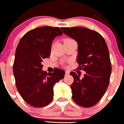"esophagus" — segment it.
I'll list each match as a JSON object with an SVG mask.
<instances>
[{
	"label": "esophagus",
	"instance_id": "34e87169",
	"mask_svg": "<svg viewBox=\"0 0 124 124\" xmlns=\"http://www.w3.org/2000/svg\"><path fill=\"white\" fill-rule=\"evenodd\" d=\"M65 74H66V75H67L69 74V72L68 71H66V72H65Z\"/></svg>",
	"mask_w": 124,
	"mask_h": 124
}]
</instances>
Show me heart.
<instances>
[{
    "mask_svg": "<svg viewBox=\"0 0 124 124\" xmlns=\"http://www.w3.org/2000/svg\"><path fill=\"white\" fill-rule=\"evenodd\" d=\"M71 40V39H66V40Z\"/></svg>",
    "mask_w": 124,
    "mask_h": 124,
    "instance_id": "1",
    "label": "heart"
}]
</instances>
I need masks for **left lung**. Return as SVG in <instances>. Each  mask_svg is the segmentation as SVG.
<instances>
[{
    "instance_id": "left-lung-1",
    "label": "left lung",
    "mask_w": 124,
    "mask_h": 124,
    "mask_svg": "<svg viewBox=\"0 0 124 124\" xmlns=\"http://www.w3.org/2000/svg\"><path fill=\"white\" fill-rule=\"evenodd\" d=\"M66 35L78 44L77 62L79 69L85 72L81 75L71 72L72 99L80 106L90 107L105 94L110 81L111 65L108 49L104 39L96 31L82 27L62 28Z\"/></svg>"
}]
</instances>
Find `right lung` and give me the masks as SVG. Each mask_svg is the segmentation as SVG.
<instances>
[{"instance_id":"obj_1","label":"right lung","mask_w":124,"mask_h":124,"mask_svg":"<svg viewBox=\"0 0 124 124\" xmlns=\"http://www.w3.org/2000/svg\"><path fill=\"white\" fill-rule=\"evenodd\" d=\"M62 34L58 27H39L26 33L18 44L13 66L16 85L23 100L34 107L48 105L55 84L64 77L63 70L56 68L54 73H47L41 64L49 57L54 39Z\"/></svg>"}]
</instances>
